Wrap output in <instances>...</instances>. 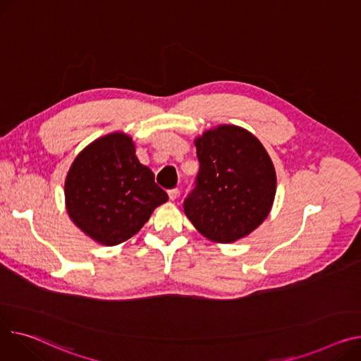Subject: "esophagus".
Returning <instances> with one entry per match:
<instances>
[{
    "instance_id": "obj_1",
    "label": "esophagus",
    "mask_w": 361,
    "mask_h": 361,
    "mask_svg": "<svg viewBox=\"0 0 361 361\" xmlns=\"http://www.w3.org/2000/svg\"><path fill=\"white\" fill-rule=\"evenodd\" d=\"M178 193H180L178 188H171L168 190V197H170V200H176L178 197Z\"/></svg>"
}]
</instances>
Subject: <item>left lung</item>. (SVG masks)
Returning <instances> with one entry per match:
<instances>
[{"mask_svg": "<svg viewBox=\"0 0 361 361\" xmlns=\"http://www.w3.org/2000/svg\"><path fill=\"white\" fill-rule=\"evenodd\" d=\"M199 171L183 207L195 228L214 243L247 236L267 218L276 171L261 142L238 126H219L196 139Z\"/></svg>", "mask_w": 361, "mask_h": 361, "instance_id": "obj_1", "label": "left lung"}]
</instances>
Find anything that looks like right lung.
<instances>
[{"mask_svg": "<svg viewBox=\"0 0 361 361\" xmlns=\"http://www.w3.org/2000/svg\"><path fill=\"white\" fill-rule=\"evenodd\" d=\"M168 195L135 155L129 136L94 140L74 161L65 181L69 218L94 241L117 245L133 236Z\"/></svg>", "mask_w": 361, "mask_h": 361, "instance_id": "1", "label": "right lung"}]
</instances>
